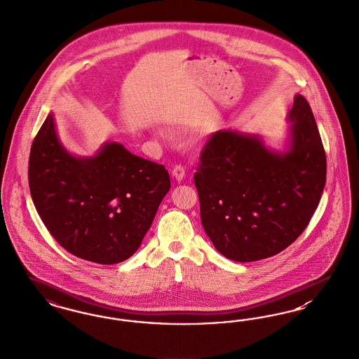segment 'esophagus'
<instances>
[{
    "mask_svg": "<svg viewBox=\"0 0 359 359\" xmlns=\"http://www.w3.org/2000/svg\"><path fill=\"white\" fill-rule=\"evenodd\" d=\"M172 176L177 182L183 180V179L186 177V170H184V167H182V165H175L172 170Z\"/></svg>",
    "mask_w": 359,
    "mask_h": 359,
    "instance_id": "obj_1",
    "label": "esophagus"
}]
</instances>
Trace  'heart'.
Segmentation results:
<instances>
[{"mask_svg": "<svg viewBox=\"0 0 359 359\" xmlns=\"http://www.w3.org/2000/svg\"><path fill=\"white\" fill-rule=\"evenodd\" d=\"M158 135H160V136H163V132H158Z\"/></svg>", "mask_w": 359, "mask_h": 359, "instance_id": "b5f03b06", "label": "heart"}]
</instances>
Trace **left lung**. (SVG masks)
<instances>
[{
  "label": "left lung",
  "instance_id": "obj_1",
  "mask_svg": "<svg viewBox=\"0 0 359 359\" xmlns=\"http://www.w3.org/2000/svg\"><path fill=\"white\" fill-rule=\"evenodd\" d=\"M286 148L259 135L217 130L204 145L194 182L201 224L216 250L235 262L270 258L298 239L320 201L326 155L307 100L297 95Z\"/></svg>",
  "mask_w": 359,
  "mask_h": 359
}]
</instances>
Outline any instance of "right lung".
I'll list each match as a JSON object with an SVG mask.
<instances>
[{"instance_id":"obj_1","label":"right lung","mask_w":359,"mask_h":359,"mask_svg":"<svg viewBox=\"0 0 359 359\" xmlns=\"http://www.w3.org/2000/svg\"><path fill=\"white\" fill-rule=\"evenodd\" d=\"M29 188L45 227L77 258L115 264L143 242L171 188L164 165L102 144L76 156L60 142L53 114L45 118L29 156Z\"/></svg>"}]
</instances>
